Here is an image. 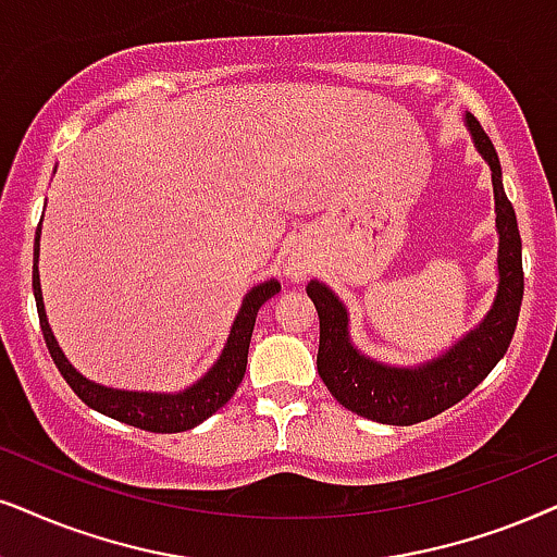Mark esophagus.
I'll return each instance as SVG.
<instances>
[{
  "instance_id": "34e87169",
  "label": "esophagus",
  "mask_w": 557,
  "mask_h": 557,
  "mask_svg": "<svg viewBox=\"0 0 557 557\" xmlns=\"http://www.w3.org/2000/svg\"><path fill=\"white\" fill-rule=\"evenodd\" d=\"M311 270H313L311 255H308L306 249H300V246H293L285 257V277L290 280V283H302V280L311 274Z\"/></svg>"
}]
</instances>
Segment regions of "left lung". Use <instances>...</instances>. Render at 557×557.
Returning a JSON list of instances; mask_svg holds the SVG:
<instances>
[{"label":"left lung","instance_id":"obj_1","mask_svg":"<svg viewBox=\"0 0 557 557\" xmlns=\"http://www.w3.org/2000/svg\"><path fill=\"white\" fill-rule=\"evenodd\" d=\"M466 128L491 169L498 234L496 295L488 313L473 329L432 360L388 364L355 347L349 334V311L339 295L321 280H311L306 287L321 323L315 368L331 396L357 417L393 426L432 419L466 398L509 349L524 295L522 238H519L517 215L504 193L502 164L494 144L470 112H466Z\"/></svg>","mask_w":557,"mask_h":557}]
</instances>
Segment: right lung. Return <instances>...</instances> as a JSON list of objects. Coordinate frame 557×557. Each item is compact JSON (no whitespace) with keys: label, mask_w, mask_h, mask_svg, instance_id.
<instances>
[{"label":"right lung","mask_w":557,"mask_h":557,"mask_svg":"<svg viewBox=\"0 0 557 557\" xmlns=\"http://www.w3.org/2000/svg\"><path fill=\"white\" fill-rule=\"evenodd\" d=\"M38 257H40V226L35 231V246H33V295L35 306H38L40 329H44L46 347L51 351L55 368L72 385V391L79 396L84 404L95 411L104 413V417L123 421V424L146 429V432H187L197 424H202L208 417H213L221 406H226L231 396H234L238 383L244 380L246 372V357H249V342L251 331H255V321L259 308L264 306L272 295L280 293V283L274 277L257 283L251 290H246L242 308H238L234 323H231L228 339L223 344L218 360L210 364L202 377H197L187 388L174 393H159V391H123V388H108V385L95 383V380L84 377L72 362L66 360L63 349L55 342L51 323H48L46 306H44V290H40V272H38Z\"/></svg>","instance_id":"obj_1"}]
</instances>
